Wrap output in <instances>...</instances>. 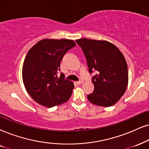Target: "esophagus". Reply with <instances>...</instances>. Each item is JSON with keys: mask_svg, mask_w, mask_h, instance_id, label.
<instances>
[{"mask_svg": "<svg viewBox=\"0 0 149 149\" xmlns=\"http://www.w3.org/2000/svg\"><path fill=\"white\" fill-rule=\"evenodd\" d=\"M83 82H84L83 80H80L79 81H78V82H76V83L78 84H81L83 83Z\"/></svg>", "mask_w": 149, "mask_h": 149, "instance_id": "esophagus-1", "label": "esophagus"}]
</instances>
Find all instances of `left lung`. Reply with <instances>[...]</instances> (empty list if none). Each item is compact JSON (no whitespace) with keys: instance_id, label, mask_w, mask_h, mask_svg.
I'll return each instance as SVG.
<instances>
[{"instance_id":"obj_1","label":"left lung","mask_w":149,"mask_h":149,"mask_svg":"<svg viewBox=\"0 0 149 149\" xmlns=\"http://www.w3.org/2000/svg\"><path fill=\"white\" fill-rule=\"evenodd\" d=\"M76 42L85 56L88 72L96 71L92 78L93 92L88 101L108 107L116 104L124 95L129 80L127 64L117 47L105 40L81 38Z\"/></svg>"}]
</instances>
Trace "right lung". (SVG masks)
<instances>
[{
	"label": "right lung",
	"mask_w": 149,
	"mask_h": 149,
	"mask_svg": "<svg viewBox=\"0 0 149 149\" xmlns=\"http://www.w3.org/2000/svg\"><path fill=\"white\" fill-rule=\"evenodd\" d=\"M76 47L72 40L43 39L28 52L22 66V80L29 95L42 106L53 107L70 98L74 85L61 73L60 65L67 51Z\"/></svg>",
	"instance_id": "obj_1"
}]
</instances>
